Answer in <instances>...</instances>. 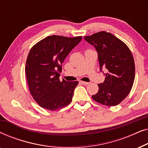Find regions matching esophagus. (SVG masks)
I'll return each instance as SVG.
<instances>
[{
  "label": "esophagus",
  "instance_id": "obj_1",
  "mask_svg": "<svg viewBox=\"0 0 148 148\" xmlns=\"http://www.w3.org/2000/svg\"><path fill=\"white\" fill-rule=\"evenodd\" d=\"M80 83H81V84H82L84 85V86H87V85H88L89 84H90V83L86 82H80Z\"/></svg>",
  "mask_w": 148,
  "mask_h": 148
}]
</instances>
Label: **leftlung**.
<instances>
[{
    "instance_id": "1",
    "label": "left lung",
    "mask_w": 148,
    "mask_h": 148,
    "mask_svg": "<svg viewBox=\"0 0 148 148\" xmlns=\"http://www.w3.org/2000/svg\"><path fill=\"white\" fill-rule=\"evenodd\" d=\"M84 38L96 48L100 69L107 70L104 82L98 84L93 100L105 106H116L128 96L134 82L135 62L131 50L120 39L105 31Z\"/></svg>"
}]
</instances>
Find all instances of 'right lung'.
<instances>
[{"label":"right lung","instance_id":"add662e5","mask_svg":"<svg viewBox=\"0 0 148 148\" xmlns=\"http://www.w3.org/2000/svg\"><path fill=\"white\" fill-rule=\"evenodd\" d=\"M82 36H48L32 46L25 63L29 90L34 100L44 109L54 111L72 101L78 82H60L62 63Z\"/></svg>","mask_w":148,"mask_h":148}]
</instances>
